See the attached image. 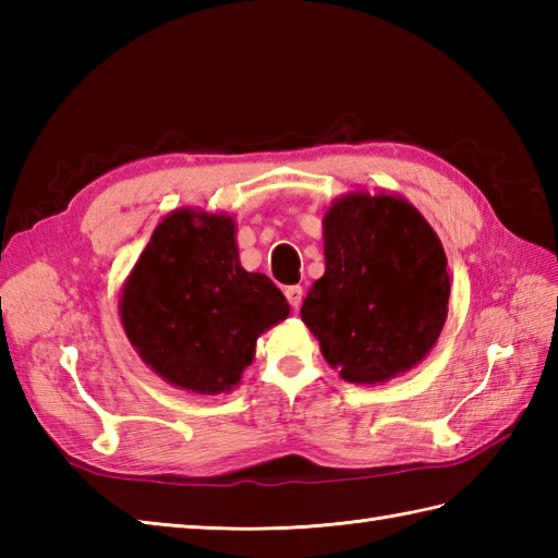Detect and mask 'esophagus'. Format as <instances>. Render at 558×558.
<instances>
[{
	"mask_svg": "<svg viewBox=\"0 0 558 558\" xmlns=\"http://www.w3.org/2000/svg\"><path fill=\"white\" fill-rule=\"evenodd\" d=\"M286 298H288V302H290L292 310H300L302 298H304V290H302V286H290V288H286Z\"/></svg>",
	"mask_w": 558,
	"mask_h": 558,
	"instance_id": "obj_1",
	"label": "esophagus"
}]
</instances>
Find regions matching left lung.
Returning <instances> with one entry per match:
<instances>
[{"instance_id":"obj_1","label":"left lung","mask_w":558,"mask_h":558,"mask_svg":"<svg viewBox=\"0 0 558 558\" xmlns=\"http://www.w3.org/2000/svg\"><path fill=\"white\" fill-rule=\"evenodd\" d=\"M326 272L302 302L324 360L357 386L386 384L436 345L450 280L432 225L408 198L364 189L324 216Z\"/></svg>"}]
</instances>
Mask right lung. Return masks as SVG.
Segmentation results:
<instances>
[{"instance_id": "obj_1", "label": "right lung", "mask_w": 558, "mask_h": 558, "mask_svg": "<svg viewBox=\"0 0 558 558\" xmlns=\"http://www.w3.org/2000/svg\"><path fill=\"white\" fill-rule=\"evenodd\" d=\"M225 213L177 208L162 218L120 294L122 328L153 372L198 396L230 393L256 340L290 316L264 272L240 264Z\"/></svg>"}]
</instances>
